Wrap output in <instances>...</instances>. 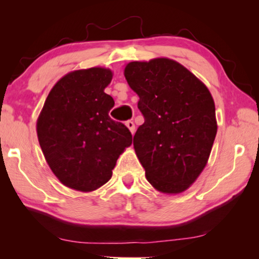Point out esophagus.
Returning <instances> with one entry per match:
<instances>
[{
    "instance_id": "34e87169",
    "label": "esophagus",
    "mask_w": 259,
    "mask_h": 259,
    "mask_svg": "<svg viewBox=\"0 0 259 259\" xmlns=\"http://www.w3.org/2000/svg\"><path fill=\"white\" fill-rule=\"evenodd\" d=\"M126 126L128 127V130L131 131V133H134V131H136V125H134V122L132 120H128V121H126Z\"/></svg>"
}]
</instances>
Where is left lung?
Returning a JSON list of instances; mask_svg holds the SVG:
<instances>
[{"instance_id": "left-lung-1", "label": "left lung", "mask_w": 259, "mask_h": 259, "mask_svg": "<svg viewBox=\"0 0 259 259\" xmlns=\"http://www.w3.org/2000/svg\"><path fill=\"white\" fill-rule=\"evenodd\" d=\"M123 75L139 97L145 119L133 145L146 179L162 193L183 192L206 166L217 134L210 91L166 58L127 63Z\"/></svg>"}]
</instances>
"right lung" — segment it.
Here are the masks:
<instances>
[{
	"instance_id": "1",
	"label": "right lung",
	"mask_w": 259,
	"mask_h": 259,
	"mask_svg": "<svg viewBox=\"0 0 259 259\" xmlns=\"http://www.w3.org/2000/svg\"><path fill=\"white\" fill-rule=\"evenodd\" d=\"M112 70L101 67L74 70L49 92L36 131L46 161L67 187L91 192L111 179L119 155L132 134L109 118L114 106L105 88Z\"/></svg>"
}]
</instances>
